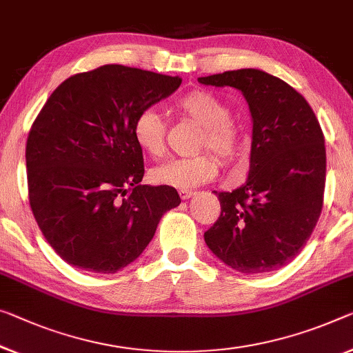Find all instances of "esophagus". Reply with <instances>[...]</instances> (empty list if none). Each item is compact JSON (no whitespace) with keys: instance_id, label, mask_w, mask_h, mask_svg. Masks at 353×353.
I'll use <instances>...</instances> for the list:
<instances>
[{"instance_id":"obj_1","label":"esophagus","mask_w":353,"mask_h":353,"mask_svg":"<svg viewBox=\"0 0 353 353\" xmlns=\"http://www.w3.org/2000/svg\"><path fill=\"white\" fill-rule=\"evenodd\" d=\"M178 194H180V197H181L183 200H186V199H189V197H192L194 191H191V189H180V191H178Z\"/></svg>"}]
</instances>
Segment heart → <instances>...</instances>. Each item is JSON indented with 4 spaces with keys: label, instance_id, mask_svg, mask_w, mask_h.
<instances>
[{
    "label": "heart",
    "instance_id": "heart-1",
    "mask_svg": "<svg viewBox=\"0 0 353 353\" xmlns=\"http://www.w3.org/2000/svg\"><path fill=\"white\" fill-rule=\"evenodd\" d=\"M173 110L183 118L202 126L197 150H211L229 164L241 150V132L232 121V112L224 101L205 90H192L173 101ZM132 135L135 143L151 158L165 153L167 123L153 107H145L134 118ZM218 159L211 153H200L191 158H175L151 170V180L159 186L189 189L208 183L218 175Z\"/></svg>",
    "mask_w": 353,
    "mask_h": 353
}]
</instances>
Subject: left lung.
I'll return each mask as SVG.
<instances>
[{"label":"left lung","instance_id":"obj_1","mask_svg":"<svg viewBox=\"0 0 353 353\" xmlns=\"http://www.w3.org/2000/svg\"><path fill=\"white\" fill-rule=\"evenodd\" d=\"M197 80L240 90L252 117L248 180L232 192H216L221 216L205 232V243L240 273L279 270L300 254L323 207L321 124L305 97L263 70H227Z\"/></svg>","mask_w":353,"mask_h":353}]
</instances>
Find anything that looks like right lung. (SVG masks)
Here are the masks:
<instances>
[{"mask_svg":"<svg viewBox=\"0 0 353 353\" xmlns=\"http://www.w3.org/2000/svg\"><path fill=\"white\" fill-rule=\"evenodd\" d=\"M180 85V77L105 64L66 79L47 99L26 140L28 197L64 262L117 273L180 205L173 188L140 184L143 154L132 135L135 115Z\"/></svg>","mask_w":353,"mask_h":353,"instance_id":"1","label":"right lung"}]
</instances>
